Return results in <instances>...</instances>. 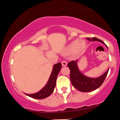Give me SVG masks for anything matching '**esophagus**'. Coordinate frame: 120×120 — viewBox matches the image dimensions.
I'll list each match as a JSON object with an SVG mask.
<instances>
[{
    "label": "esophagus",
    "mask_w": 120,
    "mask_h": 120,
    "mask_svg": "<svg viewBox=\"0 0 120 120\" xmlns=\"http://www.w3.org/2000/svg\"><path fill=\"white\" fill-rule=\"evenodd\" d=\"M61 63H62V64L63 66H66V65H67V62L66 60H62Z\"/></svg>",
    "instance_id": "esophagus-1"
}]
</instances>
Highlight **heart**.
Here are the masks:
<instances>
[{
    "instance_id": "b5f03b06",
    "label": "heart",
    "mask_w": 120,
    "mask_h": 120,
    "mask_svg": "<svg viewBox=\"0 0 120 120\" xmlns=\"http://www.w3.org/2000/svg\"><path fill=\"white\" fill-rule=\"evenodd\" d=\"M86 47V44L84 41H81L79 40H75L72 42L67 49H65V52L67 53H73L74 52L80 53L84 50Z\"/></svg>"
}]
</instances>
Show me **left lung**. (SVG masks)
Here are the masks:
<instances>
[{
	"label": "left lung",
	"mask_w": 120,
	"mask_h": 120,
	"mask_svg": "<svg viewBox=\"0 0 120 120\" xmlns=\"http://www.w3.org/2000/svg\"><path fill=\"white\" fill-rule=\"evenodd\" d=\"M86 39L91 41H98L105 44L103 41L96 38H86ZM76 62L77 60H72L68 63V67L70 70V80L72 85L75 88L80 91L88 92L96 90L103 84L109 71V69L104 74L99 78L96 79L90 78L85 76L79 71Z\"/></svg>",
	"instance_id": "obj_1"
}]
</instances>
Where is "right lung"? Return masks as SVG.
Instances as JSON below:
<instances>
[{
	"mask_svg": "<svg viewBox=\"0 0 120 120\" xmlns=\"http://www.w3.org/2000/svg\"><path fill=\"white\" fill-rule=\"evenodd\" d=\"M62 67V64L58 63L54 65L53 70L46 86L38 92L34 94H26L27 96L35 99H41L50 96L53 92L56 83L57 77Z\"/></svg>",
	"mask_w": 120,
	"mask_h": 120,
	"instance_id": "obj_1",
	"label": "right lung"
}]
</instances>
